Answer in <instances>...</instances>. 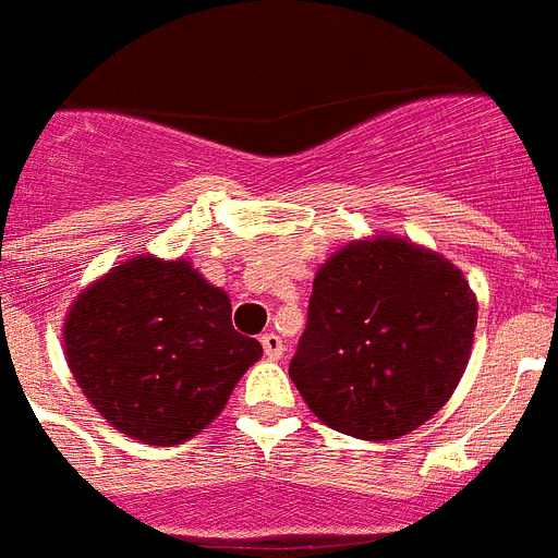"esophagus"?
Segmentation results:
<instances>
[{
    "label": "esophagus",
    "mask_w": 558,
    "mask_h": 558,
    "mask_svg": "<svg viewBox=\"0 0 558 558\" xmlns=\"http://www.w3.org/2000/svg\"><path fill=\"white\" fill-rule=\"evenodd\" d=\"M260 343H264V355L271 357V361L283 357V350H287V347H283V341H280L275 332H266L264 338H260Z\"/></svg>",
    "instance_id": "34e87169"
}]
</instances>
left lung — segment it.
Instances as JSON below:
<instances>
[{
    "label": "left lung",
    "instance_id": "left-lung-1",
    "mask_svg": "<svg viewBox=\"0 0 558 558\" xmlns=\"http://www.w3.org/2000/svg\"><path fill=\"white\" fill-rule=\"evenodd\" d=\"M475 312L447 257L392 234L355 240L315 275L289 378L326 427L364 441L407 436L459 387Z\"/></svg>",
    "mask_w": 558,
    "mask_h": 558
}]
</instances>
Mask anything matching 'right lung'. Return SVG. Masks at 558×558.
I'll list each match as a JSON object with an SVG mask.
<instances>
[{
    "mask_svg": "<svg viewBox=\"0 0 558 558\" xmlns=\"http://www.w3.org/2000/svg\"><path fill=\"white\" fill-rule=\"evenodd\" d=\"M65 357L102 418L151 447L197 436L264 347L232 326V303L185 257L140 255L76 294Z\"/></svg>",
    "mask_w": 558,
    "mask_h": 558,
    "instance_id": "right-lung-1",
    "label": "right lung"
}]
</instances>
